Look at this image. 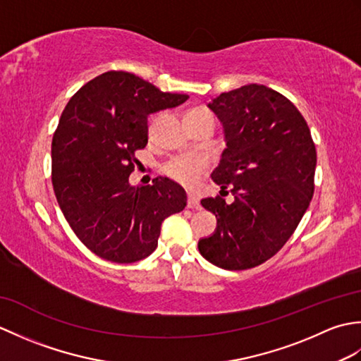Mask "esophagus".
<instances>
[{"mask_svg": "<svg viewBox=\"0 0 361 361\" xmlns=\"http://www.w3.org/2000/svg\"><path fill=\"white\" fill-rule=\"evenodd\" d=\"M188 208H190V209H200L202 208L200 202H198V198L192 194L188 195Z\"/></svg>", "mask_w": 361, "mask_h": 361, "instance_id": "1", "label": "esophagus"}]
</instances>
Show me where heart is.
I'll return each instance as SVG.
<instances>
[{"label":"heart","instance_id":"b5f03b06","mask_svg":"<svg viewBox=\"0 0 361 361\" xmlns=\"http://www.w3.org/2000/svg\"><path fill=\"white\" fill-rule=\"evenodd\" d=\"M186 116H214L208 109H194ZM208 171V161L198 155H180L164 166V173L185 188L197 186Z\"/></svg>","mask_w":361,"mask_h":361}]
</instances>
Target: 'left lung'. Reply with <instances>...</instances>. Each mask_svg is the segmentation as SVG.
<instances>
[{
  "mask_svg": "<svg viewBox=\"0 0 361 361\" xmlns=\"http://www.w3.org/2000/svg\"><path fill=\"white\" fill-rule=\"evenodd\" d=\"M209 109L224 122L226 140L211 176L234 202L203 198L217 229L198 242V251L225 270H248L273 257L307 211L315 190V142L296 106L265 85L221 93Z\"/></svg>",
  "mask_w": 361,
  "mask_h": 361,
  "instance_id": "left-lung-1",
  "label": "left lung"
}]
</instances>
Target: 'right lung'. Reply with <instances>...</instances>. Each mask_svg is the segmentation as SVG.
<instances>
[{"mask_svg": "<svg viewBox=\"0 0 361 361\" xmlns=\"http://www.w3.org/2000/svg\"><path fill=\"white\" fill-rule=\"evenodd\" d=\"M126 71L85 83L60 116L52 136V186L74 234L96 256L132 264L155 251L161 224L185 209L186 192L157 176L130 186L135 152L149 140V114L188 101Z\"/></svg>", "mask_w": 361, "mask_h": 361, "instance_id": "obj_1", "label": "right lung"}]
</instances>
